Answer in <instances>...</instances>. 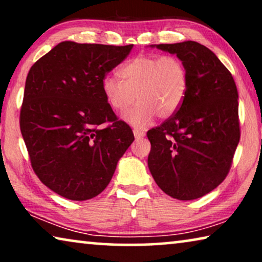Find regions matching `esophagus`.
Wrapping results in <instances>:
<instances>
[{"mask_svg":"<svg viewBox=\"0 0 262 262\" xmlns=\"http://www.w3.org/2000/svg\"><path fill=\"white\" fill-rule=\"evenodd\" d=\"M134 135H135V138L136 139H141V138H143L145 136V132L138 130V128H135Z\"/></svg>","mask_w":262,"mask_h":262,"instance_id":"esophagus-1","label":"esophagus"}]
</instances>
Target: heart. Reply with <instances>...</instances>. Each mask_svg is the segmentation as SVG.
Listing matches in <instances>:
<instances>
[{
	"instance_id": "obj_1",
	"label": "heart",
	"mask_w": 262,
	"mask_h": 262,
	"mask_svg": "<svg viewBox=\"0 0 262 262\" xmlns=\"http://www.w3.org/2000/svg\"><path fill=\"white\" fill-rule=\"evenodd\" d=\"M120 76L123 80L113 74L102 78L103 94L117 112H125L137 98L124 118L138 128L149 125L156 114L173 116L187 94V69L174 56L139 55L121 67Z\"/></svg>"
}]
</instances>
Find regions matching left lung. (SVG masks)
<instances>
[{
    "mask_svg": "<svg viewBox=\"0 0 262 262\" xmlns=\"http://www.w3.org/2000/svg\"><path fill=\"white\" fill-rule=\"evenodd\" d=\"M150 46L177 55L187 69L188 89L177 113L148 131L149 170L171 198H200L231 167L239 142L237 88L230 71L199 42Z\"/></svg>",
    "mask_w": 262,
    "mask_h": 262,
    "instance_id": "obj_1",
    "label": "left lung"
}]
</instances>
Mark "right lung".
<instances>
[{
	"label": "right lung",
	"instance_id": "1",
	"mask_svg": "<svg viewBox=\"0 0 262 262\" xmlns=\"http://www.w3.org/2000/svg\"><path fill=\"white\" fill-rule=\"evenodd\" d=\"M132 48L62 41L27 75L21 134L34 173L64 198L87 200L100 194L135 141L102 91V78Z\"/></svg>",
	"mask_w": 262,
	"mask_h": 262
}]
</instances>
